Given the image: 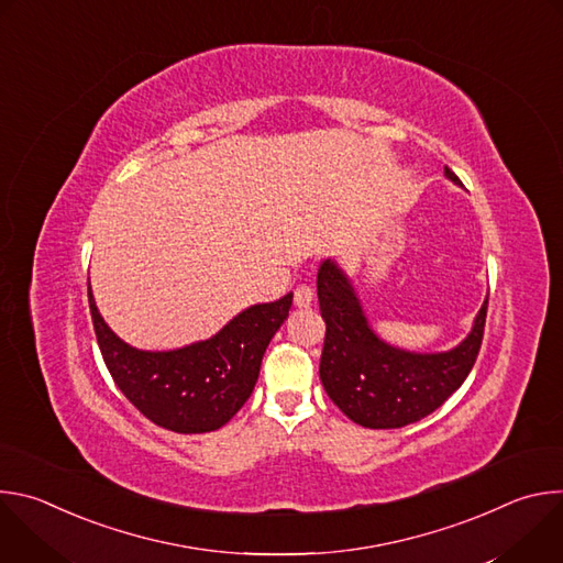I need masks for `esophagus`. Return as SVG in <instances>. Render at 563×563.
<instances>
[{
  "instance_id": "34e87169",
  "label": "esophagus",
  "mask_w": 563,
  "mask_h": 563,
  "mask_svg": "<svg viewBox=\"0 0 563 563\" xmlns=\"http://www.w3.org/2000/svg\"><path fill=\"white\" fill-rule=\"evenodd\" d=\"M313 302V289L309 285H298L294 289V305L296 307H309Z\"/></svg>"
}]
</instances>
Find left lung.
<instances>
[{"mask_svg": "<svg viewBox=\"0 0 563 563\" xmlns=\"http://www.w3.org/2000/svg\"><path fill=\"white\" fill-rule=\"evenodd\" d=\"M445 178L461 185L448 167ZM316 289L328 325L320 380L339 410L363 428H404L432 415L467 378L484 341L488 296L456 347L421 354L394 347L372 330L350 276L334 258L320 263Z\"/></svg>", "mask_w": 563, "mask_h": 563, "instance_id": "obj_1", "label": "left lung"}]
</instances>
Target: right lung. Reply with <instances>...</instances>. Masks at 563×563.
<instances>
[{
  "label": "right lung",
  "mask_w": 563,
  "mask_h": 563,
  "mask_svg": "<svg viewBox=\"0 0 563 563\" xmlns=\"http://www.w3.org/2000/svg\"><path fill=\"white\" fill-rule=\"evenodd\" d=\"M294 294L252 305L207 341L148 352L124 343L89 305L98 345L120 391L155 426L178 434L222 428L252 396L265 350L289 316Z\"/></svg>",
  "instance_id": "add662e5"
}]
</instances>
